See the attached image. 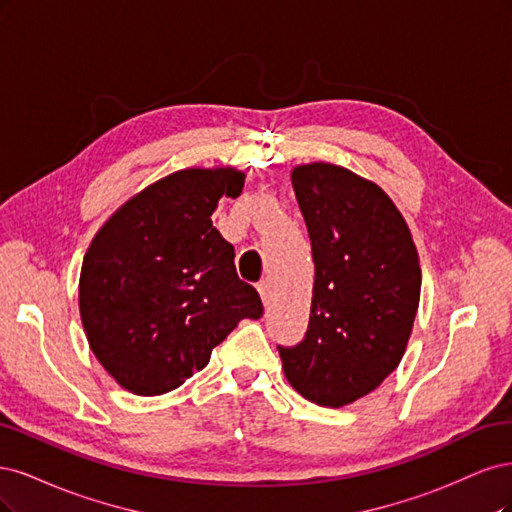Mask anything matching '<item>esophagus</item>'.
Masks as SVG:
<instances>
[{
    "label": "esophagus",
    "instance_id": "34e87169",
    "mask_svg": "<svg viewBox=\"0 0 512 512\" xmlns=\"http://www.w3.org/2000/svg\"><path fill=\"white\" fill-rule=\"evenodd\" d=\"M257 291H259V295H261V302H263V306L270 308V304H272V289H270V283H268V280H263V283H259Z\"/></svg>",
    "mask_w": 512,
    "mask_h": 512
}]
</instances>
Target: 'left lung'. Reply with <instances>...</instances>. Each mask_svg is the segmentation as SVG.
Masks as SVG:
<instances>
[{
	"mask_svg": "<svg viewBox=\"0 0 512 512\" xmlns=\"http://www.w3.org/2000/svg\"><path fill=\"white\" fill-rule=\"evenodd\" d=\"M315 261L306 338L278 346L302 398L340 408L400 366L421 298L415 240L391 197L336 163L291 170Z\"/></svg>",
	"mask_w": 512,
	"mask_h": 512,
	"instance_id": "8db88e82",
	"label": "left lung"
}]
</instances>
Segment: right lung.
Instances as JSON below:
<instances>
[{
	"mask_svg": "<svg viewBox=\"0 0 512 512\" xmlns=\"http://www.w3.org/2000/svg\"><path fill=\"white\" fill-rule=\"evenodd\" d=\"M244 172L185 168L112 212L82 259L78 308L93 355L123 389L161 395L202 370L259 293L238 278L234 246L212 212L238 197Z\"/></svg>",
	"mask_w": 512,
	"mask_h": 512,
	"instance_id": "1",
	"label": "right lung"
}]
</instances>
